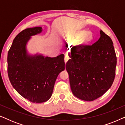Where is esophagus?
<instances>
[{"label":"esophagus","instance_id":"34e87169","mask_svg":"<svg viewBox=\"0 0 125 125\" xmlns=\"http://www.w3.org/2000/svg\"><path fill=\"white\" fill-rule=\"evenodd\" d=\"M69 59V57L68 55H65V62L66 63V62L68 61V60Z\"/></svg>","mask_w":125,"mask_h":125}]
</instances>
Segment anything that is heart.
Returning <instances> with one entry per match:
<instances>
[{
  "instance_id": "b5f03b06",
  "label": "heart",
  "mask_w": 125,
  "mask_h": 125,
  "mask_svg": "<svg viewBox=\"0 0 125 125\" xmlns=\"http://www.w3.org/2000/svg\"><path fill=\"white\" fill-rule=\"evenodd\" d=\"M77 39H81V43L83 44H89L93 40V34L92 32H87L86 31H81L77 33Z\"/></svg>"
}]
</instances>
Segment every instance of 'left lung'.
<instances>
[{"label": "left lung", "mask_w": 125, "mask_h": 125, "mask_svg": "<svg viewBox=\"0 0 125 125\" xmlns=\"http://www.w3.org/2000/svg\"><path fill=\"white\" fill-rule=\"evenodd\" d=\"M66 64L70 85L74 96L92 101L112 86L117 57L110 37L100 31V37L92 45L71 49Z\"/></svg>", "instance_id": "left-lung-1"}]
</instances>
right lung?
I'll use <instances>...</instances> for the list:
<instances>
[{
  "mask_svg": "<svg viewBox=\"0 0 125 125\" xmlns=\"http://www.w3.org/2000/svg\"><path fill=\"white\" fill-rule=\"evenodd\" d=\"M42 31L41 27L22 31L13 40L7 56L11 83L22 97L33 103H42L51 98L56 78L65 69L63 54L50 57L27 52V44L31 36Z\"/></svg>",
  "mask_w": 125,
  "mask_h": 125,
  "instance_id": "add662e5",
  "label": "right lung"
}]
</instances>
